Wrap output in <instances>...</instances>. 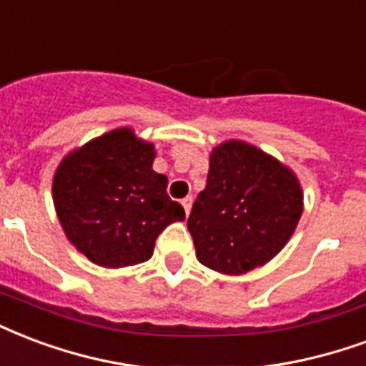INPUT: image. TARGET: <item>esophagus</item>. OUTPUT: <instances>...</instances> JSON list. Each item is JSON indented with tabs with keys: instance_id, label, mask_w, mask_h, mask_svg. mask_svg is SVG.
Segmentation results:
<instances>
[{
	"instance_id": "1",
	"label": "esophagus",
	"mask_w": 366,
	"mask_h": 366,
	"mask_svg": "<svg viewBox=\"0 0 366 366\" xmlns=\"http://www.w3.org/2000/svg\"><path fill=\"white\" fill-rule=\"evenodd\" d=\"M181 204L185 208V214L191 212V206H193V197H185V199L181 200Z\"/></svg>"
}]
</instances>
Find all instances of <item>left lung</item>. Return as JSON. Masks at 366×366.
<instances>
[{"label": "left lung", "instance_id": "8db88e82", "mask_svg": "<svg viewBox=\"0 0 366 366\" xmlns=\"http://www.w3.org/2000/svg\"><path fill=\"white\" fill-rule=\"evenodd\" d=\"M303 212L290 167L241 141L214 148L204 191L187 219L197 258L222 274H245L284 249Z\"/></svg>", "mask_w": 366, "mask_h": 366}]
</instances>
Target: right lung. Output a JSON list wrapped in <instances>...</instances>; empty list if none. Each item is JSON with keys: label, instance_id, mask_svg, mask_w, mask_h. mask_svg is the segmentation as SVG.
Here are the masks:
<instances>
[{"label": "right lung", "instance_id": "add662e5", "mask_svg": "<svg viewBox=\"0 0 366 366\" xmlns=\"http://www.w3.org/2000/svg\"><path fill=\"white\" fill-rule=\"evenodd\" d=\"M154 147L115 129L71 152L54 177V204L67 239L89 260L123 268L152 257L167 225L185 210L152 169Z\"/></svg>", "mask_w": 366, "mask_h": 366}]
</instances>
